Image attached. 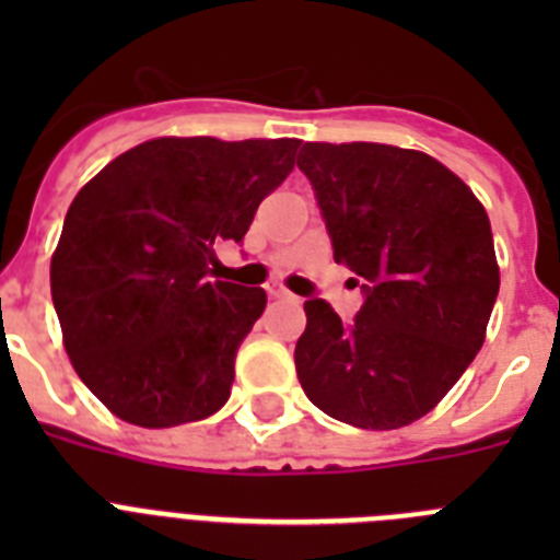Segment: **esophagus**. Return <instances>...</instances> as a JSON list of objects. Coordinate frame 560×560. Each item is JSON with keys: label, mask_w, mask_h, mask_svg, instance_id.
<instances>
[{"label": "esophagus", "mask_w": 560, "mask_h": 560, "mask_svg": "<svg viewBox=\"0 0 560 560\" xmlns=\"http://www.w3.org/2000/svg\"><path fill=\"white\" fill-rule=\"evenodd\" d=\"M266 291H269V296H275V300H285V296H291V291L285 289V285H280V283L266 285Z\"/></svg>", "instance_id": "1"}]
</instances>
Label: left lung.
Returning a JSON list of instances; mask_svg holds the SVG:
<instances>
[{
  "instance_id": "obj_1",
  "label": "left lung",
  "mask_w": 560,
  "mask_h": 560,
  "mask_svg": "<svg viewBox=\"0 0 560 560\" xmlns=\"http://www.w3.org/2000/svg\"><path fill=\"white\" fill-rule=\"evenodd\" d=\"M336 264L361 277L353 323L305 300L296 378L314 407L359 429H400L457 384L499 294L491 221L429 153L378 142H305ZM359 283V280H355Z\"/></svg>"
}]
</instances>
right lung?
I'll return each instance as SVG.
<instances>
[{
    "mask_svg": "<svg viewBox=\"0 0 560 560\" xmlns=\"http://www.w3.org/2000/svg\"><path fill=\"white\" fill-rule=\"evenodd\" d=\"M296 145L162 137L108 162L69 205L52 305L72 368L117 418L167 429L226 404L266 291L212 280L210 264L221 241L244 244Z\"/></svg>",
    "mask_w": 560,
    "mask_h": 560,
    "instance_id": "add662e5",
    "label": "right lung"
}]
</instances>
